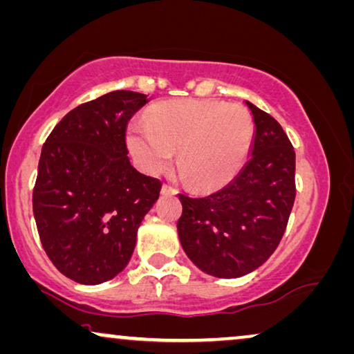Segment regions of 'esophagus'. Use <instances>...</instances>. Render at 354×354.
<instances>
[{"label": "esophagus", "mask_w": 354, "mask_h": 354, "mask_svg": "<svg viewBox=\"0 0 354 354\" xmlns=\"http://www.w3.org/2000/svg\"><path fill=\"white\" fill-rule=\"evenodd\" d=\"M162 196H175V194L178 192L175 187H171V186H168V184H163L162 186Z\"/></svg>", "instance_id": "obj_1"}]
</instances>
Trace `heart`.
<instances>
[{
	"instance_id": "obj_1",
	"label": "heart",
	"mask_w": 354,
	"mask_h": 354,
	"mask_svg": "<svg viewBox=\"0 0 354 354\" xmlns=\"http://www.w3.org/2000/svg\"><path fill=\"white\" fill-rule=\"evenodd\" d=\"M147 127L133 123L127 142L144 171H165L179 151L183 179L212 189L231 179L253 141V118L245 107L223 101H175L149 111Z\"/></svg>"
}]
</instances>
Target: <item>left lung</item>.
Wrapping results in <instances>:
<instances>
[{"instance_id": "obj_1", "label": "left lung", "mask_w": 354, "mask_h": 354, "mask_svg": "<svg viewBox=\"0 0 354 354\" xmlns=\"http://www.w3.org/2000/svg\"><path fill=\"white\" fill-rule=\"evenodd\" d=\"M255 123L248 162L207 197L179 194L178 236L205 274L234 279L260 268L276 250L295 201V152L270 113L245 101Z\"/></svg>"}]
</instances>
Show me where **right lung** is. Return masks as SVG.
Instances as JSON below:
<instances>
[{"label": "right lung", "instance_id": "1", "mask_svg": "<svg viewBox=\"0 0 354 354\" xmlns=\"http://www.w3.org/2000/svg\"><path fill=\"white\" fill-rule=\"evenodd\" d=\"M146 94L112 91L67 113L41 149L33 216L41 245L64 276L84 286L125 270L138 227L162 183L128 158L129 118Z\"/></svg>", "mask_w": 354, "mask_h": 354}]
</instances>
